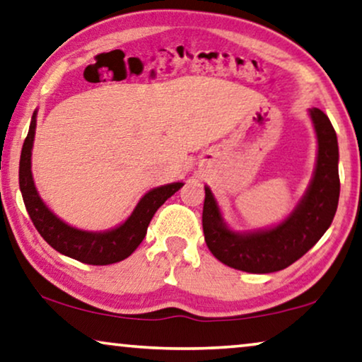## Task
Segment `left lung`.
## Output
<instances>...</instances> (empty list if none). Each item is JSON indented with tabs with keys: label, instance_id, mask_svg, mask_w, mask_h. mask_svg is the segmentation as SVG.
I'll list each match as a JSON object with an SVG mask.
<instances>
[{
	"label": "left lung",
	"instance_id": "obj_1",
	"mask_svg": "<svg viewBox=\"0 0 362 362\" xmlns=\"http://www.w3.org/2000/svg\"><path fill=\"white\" fill-rule=\"evenodd\" d=\"M309 113L319 143L314 177L283 223L269 229L235 233L224 223L213 192L204 187V240L224 265L247 273L279 272L309 252L330 228L339 198L338 139L325 113L315 107Z\"/></svg>",
	"mask_w": 362,
	"mask_h": 362
}]
</instances>
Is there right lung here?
Here are the masks:
<instances>
[{"label":"right lung","mask_w":362,"mask_h":362,"mask_svg":"<svg viewBox=\"0 0 362 362\" xmlns=\"http://www.w3.org/2000/svg\"><path fill=\"white\" fill-rule=\"evenodd\" d=\"M37 110L30 120L29 133L23 144V153L19 160V187L27 213L39 234L50 247L74 260L88 265H112L125 260L136 250L146 235L148 226L154 213L163 206L167 198L183 187L182 182L167 183L156 187L144 195L125 223L104 233L81 230L73 228L53 214L43 199L39 197L34 179H32V146H34Z\"/></svg>","instance_id":"add662e5"}]
</instances>
